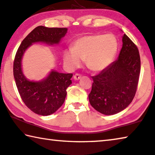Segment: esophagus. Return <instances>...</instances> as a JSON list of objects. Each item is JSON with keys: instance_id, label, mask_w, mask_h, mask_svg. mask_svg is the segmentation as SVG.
I'll return each instance as SVG.
<instances>
[{"instance_id": "34e87169", "label": "esophagus", "mask_w": 155, "mask_h": 155, "mask_svg": "<svg viewBox=\"0 0 155 155\" xmlns=\"http://www.w3.org/2000/svg\"><path fill=\"white\" fill-rule=\"evenodd\" d=\"M81 77H82V75H81L80 74H79V73H76V74L73 76V78H74L75 80H78L80 79Z\"/></svg>"}]
</instances>
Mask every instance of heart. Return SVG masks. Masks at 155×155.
Here are the masks:
<instances>
[{
    "label": "heart",
    "instance_id": "obj_1",
    "mask_svg": "<svg viewBox=\"0 0 155 155\" xmlns=\"http://www.w3.org/2000/svg\"><path fill=\"white\" fill-rule=\"evenodd\" d=\"M118 51V41L112 34L87 35L76 40L73 50L66 51L64 60L70 68H77L81 59L90 70L98 72L112 63Z\"/></svg>",
    "mask_w": 155,
    "mask_h": 155
}]
</instances>
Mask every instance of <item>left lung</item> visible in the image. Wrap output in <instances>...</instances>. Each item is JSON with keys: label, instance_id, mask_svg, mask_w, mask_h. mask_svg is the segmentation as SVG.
Returning a JSON list of instances; mask_svg holds the SVG:
<instances>
[{"label": "left lung", "instance_id": "obj_1", "mask_svg": "<svg viewBox=\"0 0 155 155\" xmlns=\"http://www.w3.org/2000/svg\"><path fill=\"white\" fill-rule=\"evenodd\" d=\"M140 71L139 49L124 34L118 59L91 77L94 82L89 94L91 105L104 115H113L125 109L134 97Z\"/></svg>", "mask_w": 155, "mask_h": 155}]
</instances>
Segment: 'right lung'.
Returning <instances> with one entry per match:
<instances>
[{
	"label": "right lung",
	"mask_w": 155,
	"mask_h": 155,
	"mask_svg": "<svg viewBox=\"0 0 155 155\" xmlns=\"http://www.w3.org/2000/svg\"><path fill=\"white\" fill-rule=\"evenodd\" d=\"M66 28H46L38 26L27 35L16 51L13 72L18 93L23 102L33 112L41 116L53 114L62 105L66 96V89L72 82V73L52 71L41 82H31L23 75L21 59L27 48L33 43L42 41L50 44H58L67 32Z\"/></svg>",
	"instance_id": "right-lung-1"
}]
</instances>
